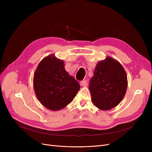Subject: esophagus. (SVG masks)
I'll return each mask as SVG.
<instances>
[{
  "mask_svg": "<svg viewBox=\"0 0 152 152\" xmlns=\"http://www.w3.org/2000/svg\"><path fill=\"white\" fill-rule=\"evenodd\" d=\"M80 84L82 86H86L87 85V81L86 80H82V81H80Z\"/></svg>",
  "mask_w": 152,
  "mask_h": 152,
  "instance_id": "esophagus-1",
  "label": "esophagus"
}]
</instances>
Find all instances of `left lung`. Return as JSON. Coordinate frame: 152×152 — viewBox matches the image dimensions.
<instances>
[{
    "label": "left lung",
    "mask_w": 152,
    "mask_h": 152,
    "mask_svg": "<svg viewBox=\"0 0 152 152\" xmlns=\"http://www.w3.org/2000/svg\"><path fill=\"white\" fill-rule=\"evenodd\" d=\"M127 78L120 63L107 57L96 65L89 89L94 106L108 110L121 103L126 93Z\"/></svg>",
    "instance_id": "left-lung-1"
}]
</instances>
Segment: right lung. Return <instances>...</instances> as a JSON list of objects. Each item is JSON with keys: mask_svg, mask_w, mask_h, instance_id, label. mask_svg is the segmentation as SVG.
<instances>
[{"mask_svg": "<svg viewBox=\"0 0 152 152\" xmlns=\"http://www.w3.org/2000/svg\"><path fill=\"white\" fill-rule=\"evenodd\" d=\"M34 87L41 104L54 111L70 103L80 88L75 78L66 72L64 61L53 54L39 64L34 76Z\"/></svg>", "mask_w": 152, "mask_h": 152, "instance_id": "obj_1", "label": "right lung"}]
</instances>
